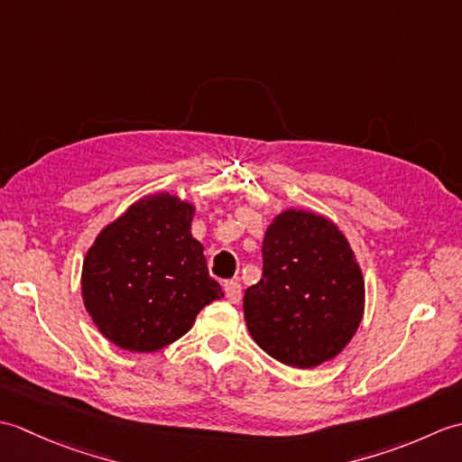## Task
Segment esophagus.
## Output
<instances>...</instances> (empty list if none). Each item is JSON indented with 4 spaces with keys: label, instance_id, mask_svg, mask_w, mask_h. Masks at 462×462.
<instances>
[{
    "label": "esophagus",
    "instance_id": "obj_1",
    "mask_svg": "<svg viewBox=\"0 0 462 462\" xmlns=\"http://www.w3.org/2000/svg\"><path fill=\"white\" fill-rule=\"evenodd\" d=\"M224 291H226V298H228L232 303H238L242 300V286L236 280L224 282Z\"/></svg>",
    "mask_w": 462,
    "mask_h": 462
}]
</instances>
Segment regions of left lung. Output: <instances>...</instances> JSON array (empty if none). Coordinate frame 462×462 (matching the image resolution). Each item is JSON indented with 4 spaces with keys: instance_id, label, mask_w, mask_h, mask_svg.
Here are the masks:
<instances>
[{
    "instance_id": "1",
    "label": "left lung",
    "mask_w": 462,
    "mask_h": 462,
    "mask_svg": "<svg viewBox=\"0 0 462 462\" xmlns=\"http://www.w3.org/2000/svg\"><path fill=\"white\" fill-rule=\"evenodd\" d=\"M262 278L244 293L254 341L283 365L310 369L346 349L365 310L347 238L326 216L283 210L262 244Z\"/></svg>"
}]
</instances>
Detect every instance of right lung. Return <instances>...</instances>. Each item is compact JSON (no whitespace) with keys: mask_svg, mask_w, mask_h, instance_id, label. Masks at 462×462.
<instances>
[{"mask_svg":"<svg viewBox=\"0 0 462 462\" xmlns=\"http://www.w3.org/2000/svg\"><path fill=\"white\" fill-rule=\"evenodd\" d=\"M194 212L169 192L144 196L106 224L87 252L85 310L121 349L151 353L171 346L204 306L224 298L204 246L190 234Z\"/></svg>","mask_w":462,"mask_h":462,"instance_id":"right-lung-1","label":"right lung"}]
</instances>
